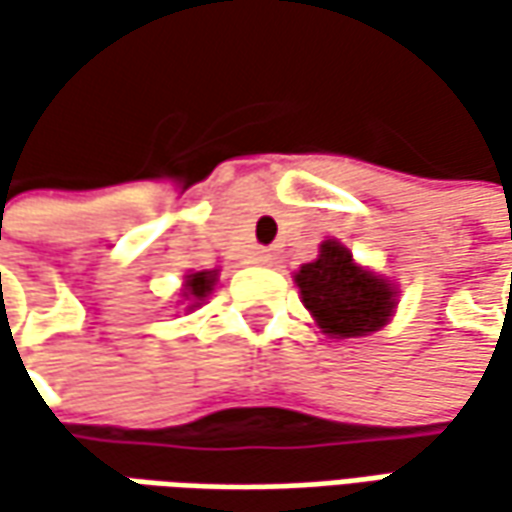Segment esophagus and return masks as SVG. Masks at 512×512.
Here are the masks:
<instances>
[{
    "label": "esophagus",
    "mask_w": 512,
    "mask_h": 512,
    "mask_svg": "<svg viewBox=\"0 0 512 512\" xmlns=\"http://www.w3.org/2000/svg\"><path fill=\"white\" fill-rule=\"evenodd\" d=\"M250 262H253V265H267V262H270V253H267L265 247H256V250L250 253Z\"/></svg>",
    "instance_id": "esophagus-1"
}]
</instances>
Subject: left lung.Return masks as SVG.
Instances as JSON below:
<instances>
[{
    "instance_id": "left-lung-1",
    "label": "left lung",
    "mask_w": 512,
    "mask_h": 512,
    "mask_svg": "<svg viewBox=\"0 0 512 512\" xmlns=\"http://www.w3.org/2000/svg\"><path fill=\"white\" fill-rule=\"evenodd\" d=\"M302 302L330 339H359L376 333L393 316L396 287L353 262V253L327 239L319 259L299 267L293 276Z\"/></svg>"
}]
</instances>
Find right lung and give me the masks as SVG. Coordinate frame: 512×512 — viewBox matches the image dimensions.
<instances>
[{"label": "right lung", "instance_id": "1", "mask_svg": "<svg viewBox=\"0 0 512 512\" xmlns=\"http://www.w3.org/2000/svg\"><path fill=\"white\" fill-rule=\"evenodd\" d=\"M216 279H219V273L216 270H199V273H187L185 276V299H190L193 307H199L205 302L207 296L213 293V285H216Z\"/></svg>", "mask_w": 512, "mask_h": 512}]
</instances>
